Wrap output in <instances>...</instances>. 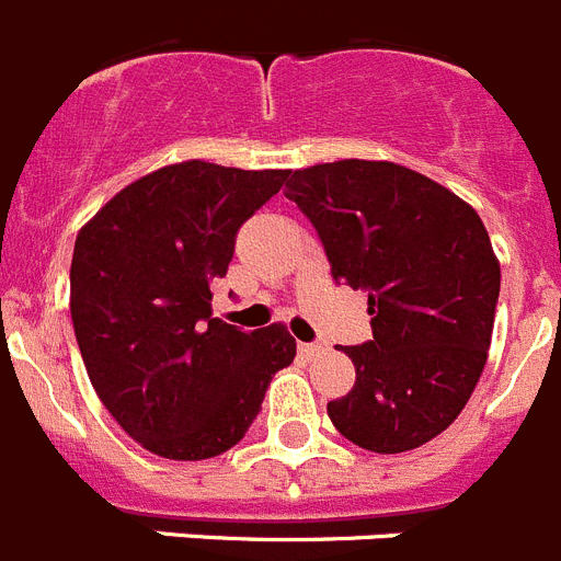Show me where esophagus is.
Masks as SVG:
<instances>
[{
	"instance_id": "esophagus-1",
	"label": "esophagus",
	"mask_w": 561,
	"mask_h": 561,
	"mask_svg": "<svg viewBox=\"0 0 561 561\" xmlns=\"http://www.w3.org/2000/svg\"><path fill=\"white\" fill-rule=\"evenodd\" d=\"M324 353V347L321 344H299V355L301 358H313V355Z\"/></svg>"
}]
</instances>
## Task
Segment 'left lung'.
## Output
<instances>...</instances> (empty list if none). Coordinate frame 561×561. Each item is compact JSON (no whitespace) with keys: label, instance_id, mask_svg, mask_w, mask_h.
<instances>
[{"label":"left lung","instance_id":"8db88e82","mask_svg":"<svg viewBox=\"0 0 561 561\" xmlns=\"http://www.w3.org/2000/svg\"><path fill=\"white\" fill-rule=\"evenodd\" d=\"M285 197L313 222L333 279L369 294L373 339L344 347L355 383L330 421L367 451L417 449L455 423L489 358L500 262L483 220L387 160L299 169Z\"/></svg>","mask_w":561,"mask_h":561}]
</instances>
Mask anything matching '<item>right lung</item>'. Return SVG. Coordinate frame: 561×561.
Wrapping results in <instances>:
<instances>
[{"label": "right lung", "mask_w": 561, "mask_h": 561, "mask_svg": "<svg viewBox=\"0 0 561 561\" xmlns=\"http://www.w3.org/2000/svg\"><path fill=\"white\" fill-rule=\"evenodd\" d=\"M287 169L186 160L135 180L76 237L70 313L101 403L126 435L169 460H206L245 437L276 373L294 362L282 324L211 316V285L237 231Z\"/></svg>", "instance_id": "right-lung-1"}]
</instances>
